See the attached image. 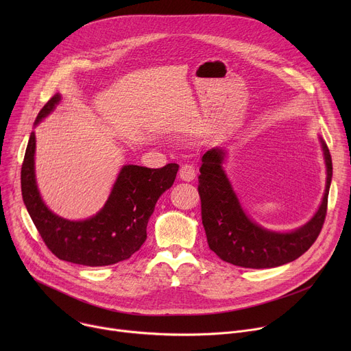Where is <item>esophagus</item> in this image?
<instances>
[{"instance_id":"34e87169","label":"esophagus","mask_w":351,"mask_h":351,"mask_svg":"<svg viewBox=\"0 0 351 351\" xmlns=\"http://www.w3.org/2000/svg\"><path fill=\"white\" fill-rule=\"evenodd\" d=\"M179 176L184 182H190L195 178V169L191 164H182L179 169Z\"/></svg>"}]
</instances>
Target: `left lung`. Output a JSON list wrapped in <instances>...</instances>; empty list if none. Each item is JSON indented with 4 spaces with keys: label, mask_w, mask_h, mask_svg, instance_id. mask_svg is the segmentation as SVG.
<instances>
[{
    "label": "left lung",
    "mask_w": 351,
    "mask_h": 351,
    "mask_svg": "<svg viewBox=\"0 0 351 351\" xmlns=\"http://www.w3.org/2000/svg\"><path fill=\"white\" fill-rule=\"evenodd\" d=\"M326 161V189L314 218L291 233H275L250 221L222 169L223 152L213 148L203 156L198 175V194L207 241L225 263L243 268H275L303 256L319 236L326 211L332 180V158L322 141Z\"/></svg>",
    "instance_id": "1"
}]
</instances>
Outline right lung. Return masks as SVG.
<instances>
[{"label": "right lung", "instance_id": "1", "mask_svg": "<svg viewBox=\"0 0 351 351\" xmlns=\"http://www.w3.org/2000/svg\"><path fill=\"white\" fill-rule=\"evenodd\" d=\"M60 101L54 95L38 112L36 123ZM36 137L30 134L21 171L25 206L47 248L60 260L104 267L130 258L147 239V223L160 195L176 178L178 164L152 169L137 165L122 168L107 204L95 217L72 222L49 211L37 191L34 179Z\"/></svg>", "mask_w": 351, "mask_h": 351}]
</instances>
